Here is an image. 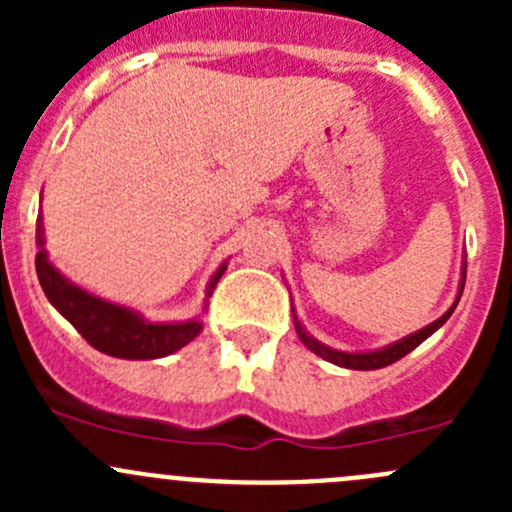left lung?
<instances>
[{
    "label": "left lung",
    "instance_id": "8db88e82",
    "mask_svg": "<svg viewBox=\"0 0 512 512\" xmlns=\"http://www.w3.org/2000/svg\"><path fill=\"white\" fill-rule=\"evenodd\" d=\"M463 285H466V275H463L461 292H463ZM461 292H458V299H461ZM458 299H456V302H453V307L448 309V312L443 314V317H438V319H436V322H431V324H428V327L418 329L416 334H409V337L401 339V342H396V344H391V347L376 349V352H364V354H347V352H337V349L324 347L322 342H317V339H314V337H309V334L304 332L302 324H299L297 319H294V327H297V334H299V339H302L304 347L312 349V352L317 354V356H322V359L332 361V364L344 366V369H359V371L384 369V366H389V364H394V361H399L401 356H406L409 352H414V349L418 347V344L423 342V339H428V337H431L433 332H436L438 327H441V324H446V319L451 317L453 309H456Z\"/></svg>",
    "mask_w": 512,
    "mask_h": 512
}]
</instances>
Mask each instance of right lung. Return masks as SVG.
<instances>
[{"label": "right lung", "instance_id": "1", "mask_svg": "<svg viewBox=\"0 0 512 512\" xmlns=\"http://www.w3.org/2000/svg\"><path fill=\"white\" fill-rule=\"evenodd\" d=\"M36 237H39L36 275H39L41 289L49 297V302L74 324L76 332L98 352L118 356V359H160V356L178 352L180 347L193 342L203 329V322H198V319L180 324H151L133 309L106 302V299L89 294L86 289L71 285L49 262V255L44 250L41 220ZM225 267L227 265L220 267L210 280L208 297L223 277Z\"/></svg>", "mask_w": 512, "mask_h": 512}]
</instances>
